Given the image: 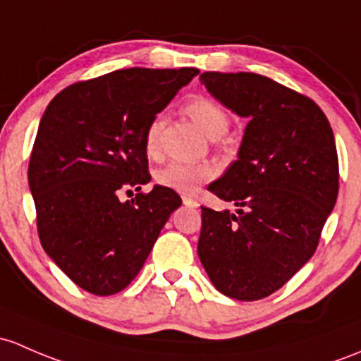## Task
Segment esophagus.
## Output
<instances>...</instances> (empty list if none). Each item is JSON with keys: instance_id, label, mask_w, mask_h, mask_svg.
<instances>
[{"instance_id": "34e87169", "label": "esophagus", "mask_w": 361, "mask_h": 361, "mask_svg": "<svg viewBox=\"0 0 361 361\" xmlns=\"http://www.w3.org/2000/svg\"><path fill=\"white\" fill-rule=\"evenodd\" d=\"M183 204L187 207H192V209H195V207H199V202L197 200L190 199V197H183Z\"/></svg>"}]
</instances>
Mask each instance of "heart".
I'll return each instance as SVG.
<instances>
[{
  "mask_svg": "<svg viewBox=\"0 0 361 361\" xmlns=\"http://www.w3.org/2000/svg\"><path fill=\"white\" fill-rule=\"evenodd\" d=\"M185 112L197 124L204 135L211 140L219 138L225 135L230 128V116L225 109L214 100L206 97L193 98L185 107ZM162 117L157 116L152 119L145 133V149L150 155L157 154L159 138H161ZM212 176V168L207 164H188V162L173 161L166 164L157 173V181L162 187L171 188L181 193H190L199 187L200 183L207 181Z\"/></svg>",
  "mask_w": 361,
  "mask_h": 361,
  "instance_id": "1",
  "label": "heart"
}]
</instances>
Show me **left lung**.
Wrapping results in <instances>:
<instances>
[{"label":"left lung","mask_w":361,"mask_h":361,"mask_svg":"<svg viewBox=\"0 0 361 361\" xmlns=\"http://www.w3.org/2000/svg\"><path fill=\"white\" fill-rule=\"evenodd\" d=\"M200 82L249 123L237 161L209 192L235 212L202 207L200 263L238 301L279 290L313 256L336 206L339 162L327 117L305 94L252 72H204Z\"/></svg>","instance_id":"8db88e82"}]
</instances>
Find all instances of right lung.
<instances>
[{"label": "right lung", "instance_id": "1", "mask_svg": "<svg viewBox=\"0 0 361 361\" xmlns=\"http://www.w3.org/2000/svg\"><path fill=\"white\" fill-rule=\"evenodd\" d=\"M199 69H124L60 91L44 111L29 162L37 233L81 289L111 295L142 270L181 199L150 181L145 133Z\"/></svg>", "mask_w": 361, "mask_h": 361}]
</instances>
